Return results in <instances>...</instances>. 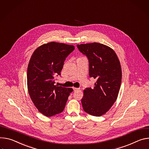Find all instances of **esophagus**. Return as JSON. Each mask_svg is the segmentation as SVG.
I'll use <instances>...</instances> for the list:
<instances>
[{
	"label": "esophagus",
	"mask_w": 149,
	"mask_h": 149,
	"mask_svg": "<svg viewBox=\"0 0 149 149\" xmlns=\"http://www.w3.org/2000/svg\"><path fill=\"white\" fill-rule=\"evenodd\" d=\"M73 90L75 91H77V90H79L80 89L79 88H73Z\"/></svg>",
	"instance_id": "1"
}]
</instances>
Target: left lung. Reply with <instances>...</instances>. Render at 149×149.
Wrapping results in <instances>:
<instances>
[{
	"instance_id": "left-lung-1",
	"label": "left lung",
	"mask_w": 149,
	"mask_h": 149,
	"mask_svg": "<svg viewBox=\"0 0 149 149\" xmlns=\"http://www.w3.org/2000/svg\"><path fill=\"white\" fill-rule=\"evenodd\" d=\"M77 47L89 60L90 77L96 80L93 88L84 90L82 107L88 113L100 117L109 110L117 99L122 78L120 62L113 49L104 44L93 42L77 44Z\"/></svg>"
}]
</instances>
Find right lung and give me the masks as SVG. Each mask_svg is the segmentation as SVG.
<instances>
[{
	"label": "right lung",
	"instance_id": "obj_1",
	"mask_svg": "<svg viewBox=\"0 0 149 149\" xmlns=\"http://www.w3.org/2000/svg\"><path fill=\"white\" fill-rule=\"evenodd\" d=\"M74 49L72 45L50 42L33 53L27 69L28 93L36 107L46 117L63 112L72 88L55 85L54 77L60 75L64 62Z\"/></svg>",
	"mask_w": 149,
	"mask_h": 149
}]
</instances>
